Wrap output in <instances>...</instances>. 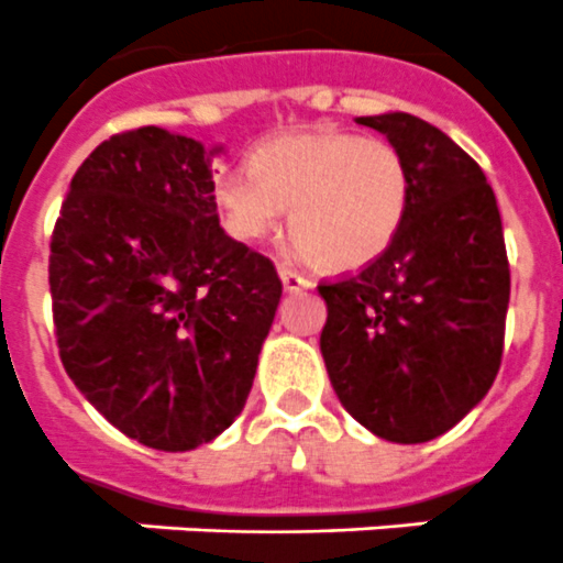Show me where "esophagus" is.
<instances>
[{
  "label": "esophagus",
  "mask_w": 563,
  "mask_h": 563,
  "mask_svg": "<svg viewBox=\"0 0 563 563\" xmlns=\"http://www.w3.org/2000/svg\"><path fill=\"white\" fill-rule=\"evenodd\" d=\"M277 272H280V280H283V288H286V291H300V288H311L309 277H302L300 272H295V268L277 266Z\"/></svg>",
  "instance_id": "1"
}]
</instances>
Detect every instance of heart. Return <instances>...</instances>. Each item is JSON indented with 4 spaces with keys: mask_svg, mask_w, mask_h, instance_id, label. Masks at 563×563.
Here are the masks:
<instances>
[{
    "mask_svg": "<svg viewBox=\"0 0 563 563\" xmlns=\"http://www.w3.org/2000/svg\"><path fill=\"white\" fill-rule=\"evenodd\" d=\"M227 229L261 241L286 207L295 249L334 272L379 261L410 212V169L397 146L345 130H297L254 150L252 169L214 178Z\"/></svg>",
    "mask_w": 563,
    "mask_h": 563,
    "instance_id": "obj_1",
    "label": "heart"
}]
</instances>
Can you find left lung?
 Segmentation results:
<instances>
[{
    "mask_svg": "<svg viewBox=\"0 0 563 563\" xmlns=\"http://www.w3.org/2000/svg\"><path fill=\"white\" fill-rule=\"evenodd\" d=\"M410 169V212L360 275L320 283V351L342 408L379 439L442 437L490 390L505 351L510 266L482 166L410 112L363 115Z\"/></svg>",
    "mask_w": 563,
    "mask_h": 563,
    "instance_id": "1",
    "label": "left lung"
}]
</instances>
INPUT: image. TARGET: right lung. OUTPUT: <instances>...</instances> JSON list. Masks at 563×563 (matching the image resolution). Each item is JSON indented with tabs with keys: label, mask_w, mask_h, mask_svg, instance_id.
I'll return each instance as SVG.
<instances>
[{
	"label": "right lung",
	"mask_w": 563,
	"mask_h": 563,
	"mask_svg": "<svg viewBox=\"0 0 563 563\" xmlns=\"http://www.w3.org/2000/svg\"><path fill=\"white\" fill-rule=\"evenodd\" d=\"M221 150L161 126L112 135L78 166L53 229L67 376L155 451H192L234 422L283 295L275 263L221 229Z\"/></svg>",
	"instance_id": "add662e5"
}]
</instances>
